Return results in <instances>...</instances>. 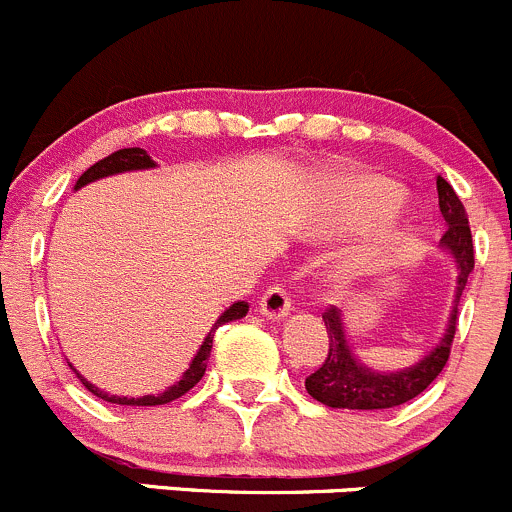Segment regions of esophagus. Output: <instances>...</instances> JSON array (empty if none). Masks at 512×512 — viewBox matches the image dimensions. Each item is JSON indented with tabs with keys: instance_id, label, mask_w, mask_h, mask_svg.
<instances>
[{
	"instance_id": "obj_1",
	"label": "esophagus",
	"mask_w": 512,
	"mask_h": 512,
	"mask_svg": "<svg viewBox=\"0 0 512 512\" xmlns=\"http://www.w3.org/2000/svg\"><path fill=\"white\" fill-rule=\"evenodd\" d=\"M258 308H261L263 316L271 318V321H281V318H286L288 313H291V296H288L286 288L276 283V286H271L263 293Z\"/></svg>"
}]
</instances>
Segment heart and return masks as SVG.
Returning a JSON list of instances; mask_svg holds the SVG:
<instances>
[{
	"instance_id": "1",
	"label": "heart",
	"mask_w": 512,
	"mask_h": 512,
	"mask_svg": "<svg viewBox=\"0 0 512 512\" xmlns=\"http://www.w3.org/2000/svg\"><path fill=\"white\" fill-rule=\"evenodd\" d=\"M406 204V191L386 176L341 174L318 184L306 214L311 234L341 229V226L368 224L398 214Z\"/></svg>"
}]
</instances>
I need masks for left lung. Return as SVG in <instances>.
I'll use <instances>...</instances> for the list:
<instances>
[{
  "instance_id": "left-lung-1",
  "label": "left lung",
  "mask_w": 512,
  "mask_h": 512,
  "mask_svg": "<svg viewBox=\"0 0 512 512\" xmlns=\"http://www.w3.org/2000/svg\"><path fill=\"white\" fill-rule=\"evenodd\" d=\"M438 206L443 214L448 231L440 239V246L450 251V256L458 263V288H455L453 311H450L448 328L433 351H428L416 366L401 368V371L383 373L373 371L366 363L356 358L346 338V326H343L341 311L336 306L323 313V323L328 331V358L318 371L306 378L308 396L316 398L318 403L328 408H351V411H378V408H393L401 403L413 401L421 396L430 383L438 378L443 366L448 363L450 346L455 338V326H458V303L463 296V288L468 283L470 271H473V236H470L468 214H465L463 201L453 191V186L438 176Z\"/></svg>"
}]
</instances>
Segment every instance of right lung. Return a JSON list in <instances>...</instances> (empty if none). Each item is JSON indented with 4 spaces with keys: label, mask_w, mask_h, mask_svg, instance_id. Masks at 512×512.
<instances>
[{
    "label": "right lung",
    "mask_w": 512,
    "mask_h": 512,
    "mask_svg": "<svg viewBox=\"0 0 512 512\" xmlns=\"http://www.w3.org/2000/svg\"><path fill=\"white\" fill-rule=\"evenodd\" d=\"M154 159H151L149 154H146L144 149H139V146H134V149H119L114 151V154H109L106 159L96 161L94 166H89V169L84 171L82 176H79L77 186L74 189H82V186L91 184V181L96 179H104V176H114V174H124V171H139V169H154ZM246 313H249V303L246 301H236L234 306L226 308L224 313L219 316V321L214 323V328L209 331V336L204 338V343H201V348L196 351L194 361L189 363V368L184 371V376H181V381H176L174 386L166 388L164 393H154V396H141V398H126V396H109V393L99 391L96 386H91L89 381L82 376V373H77V368H74V373H77L79 381L84 383V388L89 393H94L96 398H101V401H109V403H116V406H164V403H171L176 401V398H181L184 393H189L191 388L196 386V383L204 378L206 373V361H209L211 356V346H214V333L216 328L224 326V323L229 321H236V318H244Z\"/></svg>",
    "instance_id": "right-lung-1"
}]
</instances>
